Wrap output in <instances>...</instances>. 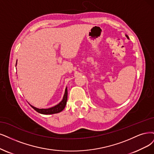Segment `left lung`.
<instances>
[{
    "label": "left lung",
    "instance_id": "obj_1",
    "mask_svg": "<svg viewBox=\"0 0 154 154\" xmlns=\"http://www.w3.org/2000/svg\"><path fill=\"white\" fill-rule=\"evenodd\" d=\"M126 37H127V38H128V39H129V37H128V35H126Z\"/></svg>",
    "mask_w": 154,
    "mask_h": 154
}]
</instances>
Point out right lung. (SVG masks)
<instances>
[{
	"instance_id": "add662e5",
	"label": "right lung",
	"mask_w": 154,
	"mask_h": 154,
	"mask_svg": "<svg viewBox=\"0 0 154 154\" xmlns=\"http://www.w3.org/2000/svg\"><path fill=\"white\" fill-rule=\"evenodd\" d=\"M16 65H17V61H16ZM67 96H68V91H67V87H66L65 89V94H64L62 100L56 105H55L53 107L49 108V109H38V108L33 106L31 105L30 104V105L35 111H37V112L40 113H41V114H44V115L54 114V113L61 112L63 110L65 109V107L66 104V101H67Z\"/></svg>"
}]
</instances>
